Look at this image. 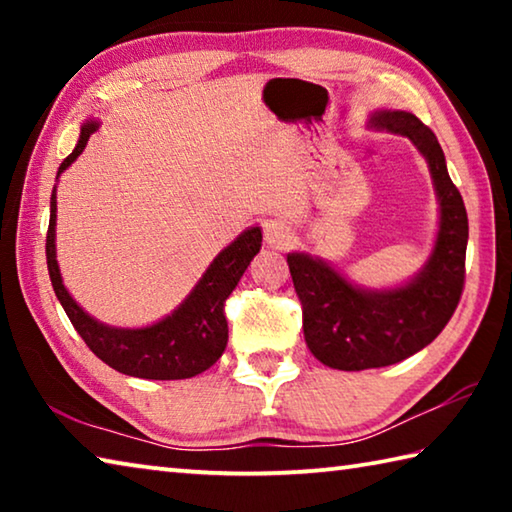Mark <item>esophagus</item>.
I'll return each mask as SVG.
<instances>
[{
	"instance_id": "34e87169",
	"label": "esophagus",
	"mask_w": 512,
	"mask_h": 512,
	"mask_svg": "<svg viewBox=\"0 0 512 512\" xmlns=\"http://www.w3.org/2000/svg\"><path fill=\"white\" fill-rule=\"evenodd\" d=\"M264 241L273 248H287L293 241V232L287 223L268 221L264 225Z\"/></svg>"
}]
</instances>
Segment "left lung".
I'll return each instance as SVG.
<instances>
[{
  "label": "left lung",
  "instance_id": "left-lung-1",
  "mask_svg": "<svg viewBox=\"0 0 512 512\" xmlns=\"http://www.w3.org/2000/svg\"><path fill=\"white\" fill-rule=\"evenodd\" d=\"M368 124L409 137L427 160L438 198V232L420 271L386 289L354 284L309 253L287 255L307 348L336 370L393 366L427 348L452 318L465 280L467 212L436 135L406 110H375Z\"/></svg>",
  "mask_w": 512,
  "mask_h": 512
}]
</instances>
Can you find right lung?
I'll use <instances>...</instances> for the list:
<instances>
[{
	"label": "right lung",
	"instance_id": "add662e5",
	"mask_svg": "<svg viewBox=\"0 0 512 512\" xmlns=\"http://www.w3.org/2000/svg\"><path fill=\"white\" fill-rule=\"evenodd\" d=\"M94 131H99V121H85L74 151L58 167L56 180L83 153ZM49 210L47 268L51 287L76 332L103 363L140 379H189L214 366L228 345V320H225L223 305L262 248L259 225L241 232L230 246H225L212 259L201 280L171 314L146 327H115L90 316L69 296L63 284L56 259V185L51 192Z\"/></svg>",
	"mask_w": 512,
	"mask_h": 512
}]
</instances>
